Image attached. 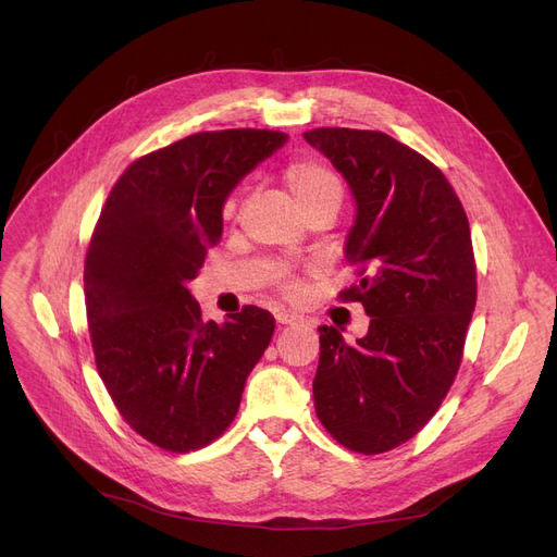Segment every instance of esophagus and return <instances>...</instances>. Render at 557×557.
<instances>
[{
  "label": "esophagus",
  "mask_w": 557,
  "mask_h": 557,
  "mask_svg": "<svg viewBox=\"0 0 557 557\" xmlns=\"http://www.w3.org/2000/svg\"><path fill=\"white\" fill-rule=\"evenodd\" d=\"M275 320H277L280 325H298V323H302V318L298 313H290V311H280L275 315Z\"/></svg>",
  "instance_id": "esophagus-1"
}]
</instances>
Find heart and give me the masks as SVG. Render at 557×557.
I'll return each mask as SVG.
<instances>
[{"mask_svg": "<svg viewBox=\"0 0 557 557\" xmlns=\"http://www.w3.org/2000/svg\"><path fill=\"white\" fill-rule=\"evenodd\" d=\"M284 185L288 187L290 196L296 198L300 205V210L307 212L311 208H318L323 202H332L338 208L343 187L338 175L323 162L311 160V158H298L294 162H288L282 171ZM300 286L296 282L286 284V294L296 296Z\"/></svg>", "mask_w": 557, "mask_h": 557, "instance_id": "1", "label": "heart"}]
</instances>
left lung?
I'll use <instances>...</instances> for the list:
<instances>
[{
    "label": "left lung",
    "mask_w": 557,
    "mask_h": 557,
    "mask_svg": "<svg viewBox=\"0 0 557 557\" xmlns=\"http://www.w3.org/2000/svg\"><path fill=\"white\" fill-rule=\"evenodd\" d=\"M305 139L352 189L345 259L361 280L341 298L370 315L355 345L318 327L315 416L343 447L384 454L435 416L460 368L476 305L470 223L445 173L391 135L315 128Z\"/></svg>",
    "instance_id": "8db88e82"
}]
</instances>
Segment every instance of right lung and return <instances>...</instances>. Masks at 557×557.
<instances>
[{"mask_svg":"<svg viewBox=\"0 0 557 557\" xmlns=\"http://www.w3.org/2000/svg\"><path fill=\"white\" fill-rule=\"evenodd\" d=\"M286 139L189 135L135 160L101 210L83 273L97 370L131 429L166 451L200 449L230 426L275 332L252 305L205 323L187 282L221 239L230 191Z\"/></svg>","mask_w":557,"mask_h":557,"instance_id":"obj_1","label":"right lung"}]
</instances>
